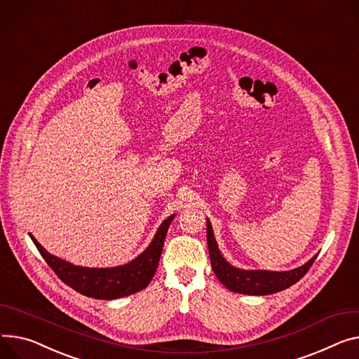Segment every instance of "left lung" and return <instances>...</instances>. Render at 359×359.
I'll use <instances>...</instances> for the list:
<instances>
[{"mask_svg":"<svg viewBox=\"0 0 359 359\" xmlns=\"http://www.w3.org/2000/svg\"><path fill=\"white\" fill-rule=\"evenodd\" d=\"M207 244H208L211 267L218 280L222 282L229 290L236 293H243V294L263 296V294H271L276 292H280L283 289H287L296 282H299L303 276L308 273L315 259L318 257L316 255L308 263L289 271L236 269L231 264H229L224 260V257L219 255L210 219H207Z\"/></svg>","mask_w":359,"mask_h":359,"instance_id":"obj_1","label":"left lung"}]
</instances>
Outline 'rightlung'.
Segmentation results:
<instances>
[{
  "instance_id": "obj_1",
  "label": "right lung",
  "mask_w": 359,
  "mask_h": 359,
  "mask_svg": "<svg viewBox=\"0 0 359 359\" xmlns=\"http://www.w3.org/2000/svg\"><path fill=\"white\" fill-rule=\"evenodd\" d=\"M172 219L174 215L165 219L158 229L152 243L141 256H137L135 260L125 266L112 269H89L74 266L50 255L32 234L30 237L46 263L67 286L88 297L112 300L133 294L149 285L156 271L165 236H167Z\"/></svg>"
}]
</instances>
